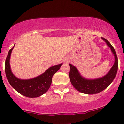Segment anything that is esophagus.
<instances>
[{"mask_svg":"<svg viewBox=\"0 0 124 124\" xmlns=\"http://www.w3.org/2000/svg\"><path fill=\"white\" fill-rule=\"evenodd\" d=\"M65 62H68V59H65Z\"/></svg>","mask_w":124,"mask_h":124,"instance_id":"1","label":"esophagus"}]
</instances>
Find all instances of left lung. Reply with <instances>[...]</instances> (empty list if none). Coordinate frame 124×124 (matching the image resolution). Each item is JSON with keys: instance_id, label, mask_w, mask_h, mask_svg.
Segmentation results:
<instances>
[{"instance_id": "8db88e82", "label": "left lung", "mask_w": 124, "mask_h": 124, "mask_svg": "<svg viewBox=\"0 0 124 124\" xmlns=\"http://www.w3.org/2000/svg\"><path fill=\"white\" fill-rule=\"evenodd\" d=\"M110 48L115 56V63L109 72L101 78L86 79L82 77L76 67L69 64L70 67L69 77L72 86L78 91L86 94H95L107 88L115 78L118 68V60L113 46L106 39L101 38Z\"/></svg>"}]
</instances>
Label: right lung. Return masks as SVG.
I'll list each match as a JSON object with an SVG mask.
<instances>
[{
	"label": "right lung",
	"mask_w": 124,
	"mask_h": 124,
	"mask_svg": "<svg viewBox=\"0 0 124 124\" xmlns=\"http://www.w3.org/2000/svg\"><path fill=\"white\" fill-rule=\"evenodd\" d=\"M14 47L9 50L5 61V70L7 78L11 86L18 93L29 98L40 97L46 93L52 84L53 76L59 70L62 63L50 67L44 72L35 78L22 80L16 77L10 67V56Z\"/></svg>",
	"instance_id": "obj_1"
}]
</instances>
